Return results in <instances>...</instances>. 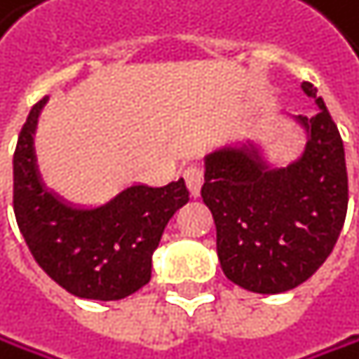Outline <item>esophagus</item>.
Here are the masks:
<instances>
[{"mask_svg": "<svg viewBox=\"0 0 359 359\" xmlns=\"http://www.w3.org/2000/svg\"><path fill=\"white\" fill-rule=\"evenodd\" d=\"M184 180H186V186H188L190 194H192V196H199L201 186H203V180H205L203 167H199V165H190V167H186V169H184Z\"/></svg>", "mask_w": 359, "mask_h": 359, "instance_id": "esophagus-1", "label": "esophagus"}]
</instances>
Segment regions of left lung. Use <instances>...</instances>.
I'll use <instances>...</instances> for the list:
<instances>
[{
	"label": "left lung",
	"mask_w": 359,
	"mask_h": 359,
	"mask_svg": "<svg viewBox=\"0 0 359 359\" xmlns=\"http://www.w3.org/2000/svg\"><path fill=\"white\" fill-rule=\"evenodd\" d=\"M317 115L306 151L283 171H265L244 151L208 156L203 203L216 222V250L224 276L255 293H283L309 280L336 246L345 224L349 180L336 123L309 81Z\"/></svg>",
	"instance_id": "obj_1"
}]
</instances>
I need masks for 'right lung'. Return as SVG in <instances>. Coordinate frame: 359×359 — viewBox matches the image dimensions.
Here are the masks:
<instances>
[{
  "label": "right lung",
  "mask_w": 359,
  "mask_h": 359,
  "mask_svg": "<svg viewBox=\"0 0 359 359\" xmlns=\"http://www.w3.org/2000/svg\"><path fill=\"white\" fill-rule=\"evenodd\" d=\"M46 98L36 102L14 149V216L29 252L68 293L87 299L128 297L151 278V255L169 218L188 203L186 182L133 186L100 210H72L38 177L34 130Z\"/></svg>",
  "instance_id": "obj_1"
}]
</instances>
